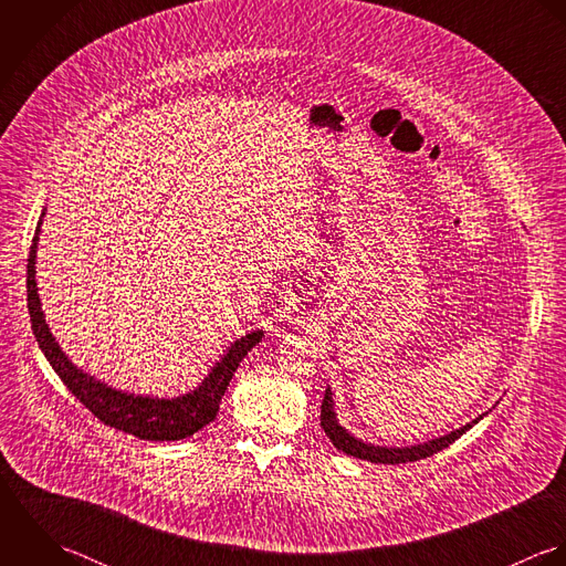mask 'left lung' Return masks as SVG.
Listing matches in <instances>:
<instances>
[{
	"label": "left lung",
	"instance_id": "8db88e82",
	"mask_svg": "<svg viewBox=\"0 0 566 566\" xmlns=\"http://www.w3.org/2000/svg\"><path fill=\"white\" fill-rule=\"evenodd\" d=\"M485 416V413H483ZM481 420V416L472 422H468L465 427L452 431L449 436H442L438 440H431L427 444H418V447H405V449H385V447H374V444H365L356 438H352L335 416V407H333V394L331 389H326L324 394V402H322V429L326 431V436L333 440V444L339 451L347 452L356 459H365L371 463H407V461H418L424 457H431L436 452L444 451L447 447H451L457 438H461L468 429H472L476 422Z\"/></svg>",
	"mask_w": 566,
	"mask_h": 566
}]
</instances>
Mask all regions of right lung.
<instances>
[{
  "label": "right lung",
  "mask_w": 566,
  "mask_h": 566,
  "mask_svg": "<svg viewBox=\"0 0 566 566\" xmlns=\"http://www.w3.org/2000/svg\"><path fill=\"white\" fill-rule=\"evenodd\" d=\"M39 227L32 238L30 255H28V313L32 322V333L39 340L41 352L59 374V378L65 382V387L105 424L114 427L117 431H124L128 436H135L139 440L150 442H175L195 436L206 424H210L221 407V398L226 396L227 385L238 369L240 360L247 356V352L260 343L262 333L255 331L251 335H244L242 339L231 343L226 356L212 367L208 378L192 391L172 400H159V398H142L133 394H124L107 387L105 382L96 380L94 376H87L76 365L70 363V358L63 354L59 343L50 335V328L43 319L41 302L36 295V282H34V260H36V240H39Z\"/></svg>",
  "instance_id": "obj_1"
}]
</instances>
